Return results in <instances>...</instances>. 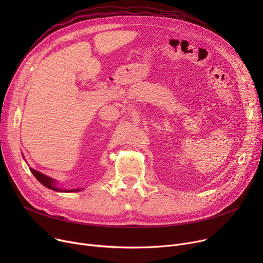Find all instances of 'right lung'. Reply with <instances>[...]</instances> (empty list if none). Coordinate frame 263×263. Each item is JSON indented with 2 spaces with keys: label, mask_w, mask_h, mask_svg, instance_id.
<instances>
[{
  "label": "right lung",
  "mask_w": 263,
  "mask_h": 263,
  "mask_svg": "<svg viewBox=\"0 0 263 263\" xmlns=\"http://www.w3.org/2000/svg\"><path fill=\"white\" fill-rule=\"evenodd\" d=\"M30 170H31L32 174L35 176V178L37 179V180L41 184L45 185L46 187H48L50 190L57 191V192H79V191L82 190V189H74V190H63V189H60V187H58L57 185H55V181L53 180L52 178H50V177H48V176H46L44 174H41V173H39V172H37V171H35L33 168H30Z\"/></svg>",
  "instance_id": "1"
}]
</instances>
